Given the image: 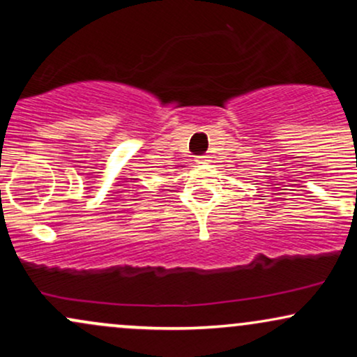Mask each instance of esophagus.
I'll use <instances>...</instances> for the list:
<instances>
[{
    "instance_id": "esophagus-1",
    "label": "esophagus",
    "mask_w": 357,
    "mask_h": 357,
    "mask_svg": "<svg viewBox=\"0 0 357 357\" xmlns=\"http://www.w3.org/2000/svg\"><path fill=\"white\" fill-rule=\"evenodd\" d=\"M198 162H210V155H199Z\"/></svg>"
}]
</instances>
